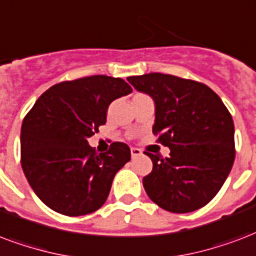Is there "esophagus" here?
<instances>
[{
  "instance_id": "1",
  "label": "esophagus",
  "mask_w": 256,
  "mask_h": 256,
  "mask_svg": "<svg viewBox=\"0 0 256 256\" xmlns=\"http://www.w3.org/2000/svg\"><path fill=\"white\" fill-rule=\"evenodd\" d=\"M130 155H132V158H136L139 156V155H142V151H140L139 148H130Z\"/></svg>"
}]
</instances>
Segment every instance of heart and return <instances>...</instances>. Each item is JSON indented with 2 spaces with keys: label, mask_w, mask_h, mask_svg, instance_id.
Masks as SVG:
<instances>
[{
  "label": "heart",
  "mask_w": 256,
  "mask_h": 256,
  "mask_svg": "<svg viewBox=\"0 0 256 256\" xmlns=\"http://www.w3.org/2000/svg\"><path fill=\"white\" fill-rule=\"evenodd\" d=\"M136 96H140V94H136Z\"/></svg>",
  "instance_id": "1"
}]
</instances>
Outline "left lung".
Instances as JSON below:
<instances>
[{
  "label": "left lung",
  "instance_id": "8db88e82",
  "mask_svg": "<svg viewBox=\"0 0 256 256\" xmlns=\"http://www.w3.org/2000/svg\"><path fill=\"white\" fill-rule=\"evenodd\" d=\"M155 101L152 134L170 156L144 152L152 172L143 178L148 197L172 213L202 208L218 193L235 160V128L230 110L209 86L193 80L150 72L128 76Z\"/></svg>",
  "mask_w": 256,
  "mask_h": 256
}]
</instances>
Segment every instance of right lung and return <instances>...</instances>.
<instances>
[{"mask_svg": "<svg viewBox=\"0 0 256 256\" xmlns=\"http://www.w3.org/2000/svg\"><path fill=\"white\" fill-rule=\"evenodd\" d=\"M132 88L121 78L92 76L54 84L40 96L21 126V167L36 196L64 216L96 212L116 172L130 160L126 143L96 154L88 139L106 122L112 101Z\"/></svg>", "mask_w": 256, "mask_h": 256, "instance_id": "right-lung-1", "label": "right lung"}]
</instances>
